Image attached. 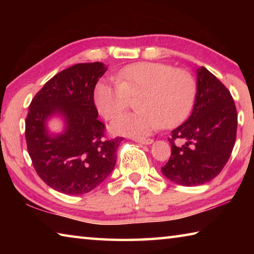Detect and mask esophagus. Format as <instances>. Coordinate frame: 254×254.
I'll use <instances>...</instances> for the list:
<instances>
[{"mask_svg":"<svg viewBox=\"0 0 254 254\" xmlns=\"http://www.w3.org/2000/svg\"><path fill=\"white\" fill-rule=\"evenodd\" d=\"M134 141L141 144H151L153 142L152 139H134Z\"/></svg>","mask_w":254,"mask_h":254,"instance_id":"1","label":"esophagus"}]
</instances>
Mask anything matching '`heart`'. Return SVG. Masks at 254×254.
<instances>
[{
  "label": "heart",
  "instance_id": "1",
  "mask_svg": "<svg viewBox=\"0 0 254 254\" xmlns=\"http://www.w3.org/2000/svg\"><path fill=\"white\" fill-rule=\"evenodd\" d=\"M195 81L187 70L167 64L140 62L127 65L115 75V84L102 80L94 91L100 113L112 120L127 109L128 98L136 97V112L123 114L112 123L117 134L141 137L160 127L182 123L192 106Z\"/></svg>",
  "mask_w": 254,
  "mask_h": 254
}]
</instances>
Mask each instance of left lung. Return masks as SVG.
<instances>
[{
  "mask_svg": "<svg viewBox=\"0 0 254 254\" xmlns=\"http://www.w3.org/2000/svg\"><path fill=\"white\" fill-rule=\"evenodd\" d=\"M238 113L233 97L205 67L197 68L194 109L186 122L171 132V156L162 174L178 185L198 186L214 179L233 150ZM182 139L183 146L174 141Z\"/></svg>",
  "mask_w": 254,
  "mask_h": 254,
  "instance_id": "8db88e82",
  "label": "left lung"
}]
</instances>
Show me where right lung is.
I'll list each match as a JSON object with an SVG mask.
<instances>
[{"instance_id": "add662e5", "label": "right lung", "mask_w": 254, "mask_h": 254, "mask_svg": "<svg viewBox=\"0 0 254 254\" xmlns=\"http://www.w3.org/2000/svg\"><path fill=\"white\" fill-rule=\"evenodd\" d=\"M106 70L103 63L76 64L47 81L30 103L25 119L29 156L38 176L63 194L93 190L117 162L123 137L106 139L94 103V89ZM55 114L63 117L65 131L51 136L45 122Z\"/></svg>"}]
</instances>
